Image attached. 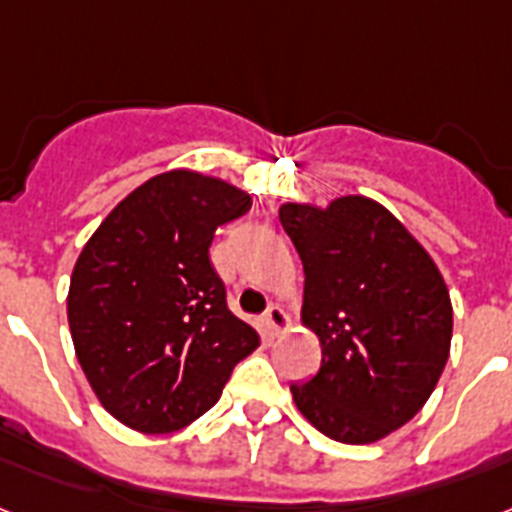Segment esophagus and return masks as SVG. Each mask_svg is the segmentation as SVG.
Returning a JSON list of instances; mask_svg holds the SVG:
<instances>
[{
	"instance_id": "1",
	"label": "esophagus",
	"mask_w": 512,
	"mask_h": 512,
	"mask_svg": "<svg viewBox=\"0 0 512 512\" xmlns=\"http://www.w3.org/2000/svg\"><path fill=\"white\" fill-rule=\"evenodd\" d=\"M261 322H264L266 337H277L287 329V314L282 311L280 306H269V308H266V314H264V319H261Z\"/></svg>"
}]
</instances>
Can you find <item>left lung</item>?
<instances>
[{"label":"left lung","mask_w":512,"mask_h":512,"mask_svg":"<svg viewBox=\"0 0 512 512\" xmlns=\"http://www.w3.org/2000/svg\"><path fill=\"white\" fill-rule=\"evenodd\" d=\"M280 222L303 261V322L322 366L290 384L298 411L329 439L369 445L411 421L450 356L453 306L432 256L382 204H285Z\"/></svg>","instance_id":"8db88e82"}]
</instances>
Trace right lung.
Wrapping results in <instances>:
<instances>
[{"instance_id": "add662e5", "label": "right lung", "mask_w": 512, "mask_h": 512, "mask_svg": "<svg viewBox=\"0 0 512 512\" xmlns=\"http://www.w3.org/2000/svg\"><path fill=\"white\" fill-rule=\"evenodd\" d=\"M248 209L243 190L172 170L114 206L80 251L67 295L75 353L101 405L135 432L204 416L259 348L209 261L217 227Z\"/></svg>"}]
</instances>
